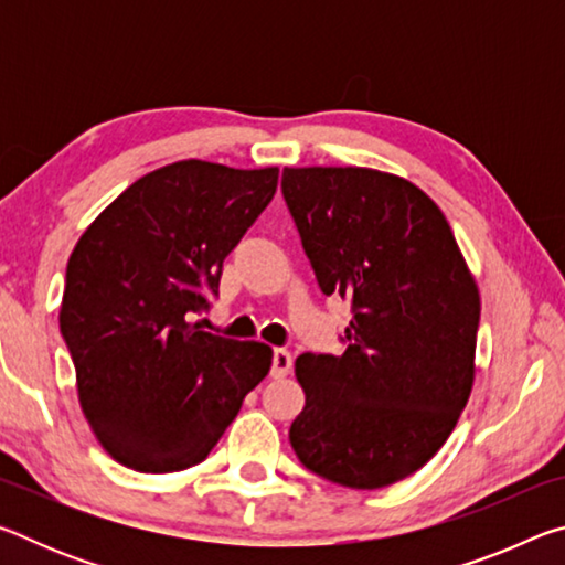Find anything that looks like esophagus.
<instances>
[{
    "instance_id": "esophagus-1",
    "label": "esophagus",
    "mask_w": 565,
    "mask_h": 565,
    "mask_svg": "<svg viewBox=\"0 0 565 565\" xmlns=\"http://www.w3.org/2000/svg\"><path fill=\"white\" fill-rule=\"evenodd\" d=\"M291 371V353L286 349H274V359H271V376L281 379Z\"/></svg>"
}]
</instances>
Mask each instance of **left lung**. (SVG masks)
I'll return each instance as SVG.
<instances>
[{"label": "left lung", "instance_id": "obj_1", "mask_svg": "<svg viewBox=\"0 0 565 565\" xmlns=\"http://www.w3.org/2000/svg\"><path fill=\"white\" fill-rule=\"evenodd\" d=\"M319 289L351 303L347 351L301 353L289 428L311 473L374 491L431 461L471 396L481 301L451 226L411 181L361 167L284 169Z\"/></svg>", "mask_w": 565, "mask_h": 565}]
</instances>
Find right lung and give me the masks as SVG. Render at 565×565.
Here are the masks:
<instances>
[{
	"instance_id": "add662e5",
	"label": "right lung",
	"mask_w": 565,
	"mask_h": 565,
	"mask_svg": "<svg viewBox=\"0 0 565 565\" xmlns=\"http://www.w3.org/2000/svg\"><path fill=\"white\" fill-rule=\"evenodd\" d=\"M279 169L184 159L121 191L66 264L60 329L79 404L111 458L141 473L202 463L271 369V349L189 323L276 194Z\"/></svg>"
}]
</instances>
